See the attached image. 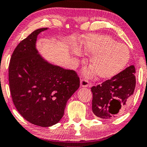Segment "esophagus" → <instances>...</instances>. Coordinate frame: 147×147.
<instances>
[{"mask_svg":"<svg viewBox=\"0 0 147 147\" xmlns=\"http://www.w3.org/2000/svg\"><path fill=\"white\" fill-rule=\"evenodd\" d=\"M80 86L81 87H90V86H91V84H90V82L88 81V80H87V79H81Z\"/></svg>","mask_w":147,"mask_h":147,"instance_id":"34e87169","label":"esophagus"}]
</instances>
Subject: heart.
<instances>
[{
	"label": "heart",
	"mask_w": 147,
	"mask_h": 147,
	"mask_svg": "<svg viewBox=\"0 0 147 147\" xmlns=\"http://www.w3.org/2000/svg\"><path fill=\"white\" fill-rule=\"evenodd\" d=\"M81 49L86 53L93 54L90 64L100 79L112 78L124 69L129 62L130 52L124 44L104 35L86 37ZM91 71H87L90 75Z\"/></svg>",
	"instance_id": "b5f03b06"
}]
</instances>
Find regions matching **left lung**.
<instances>
[{
	"instance_id": "8db88e82",
	"label": "left lung",
	"mask_w": 147,
	"mask_h": 147,
	"mask_svg": "<svg viewBox=\"0 0 147 147\" xmlns=\"http://www.w3.org/2000/svg\"><path fill=\"white\" fill-rule=\"evenodd\" d=\"M136 69L130 66L112 79L91 88L92 109L103 119L121 116L127 107L136 87Z\"/></svg>"
}]
</instances>
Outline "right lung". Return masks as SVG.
I'll use <instances>...</instances> for the list:
<instances>
[{
  "instance_id": "right-lung-1",
  "label": "right lung",
  "mask_w": 147,
  "mask_h": 147,
  "mask_svg": "<svg viewBox=\"0 0 147 147\" xmlns=\"http://www.w3.org/2000/svg\"><path fill=\"white\" fill-rule=\"evenodd\" d=\"M38 29L22 40L12 53L9 84L12 100L29 123L48 127L57 123L66 102L80 86L77 72L51 64L35 48Z\"/></svg>"
}]
</instances>
